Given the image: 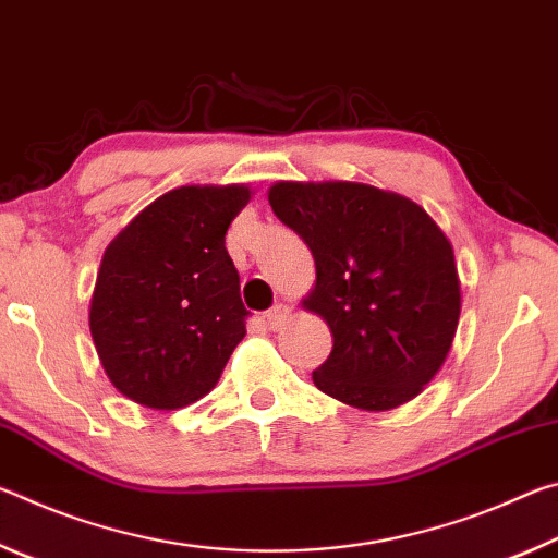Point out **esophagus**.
Returning a JSON list of instances; mask_svg holds the SVG:
<instances>
[{"label": "esophagus", "instance_id": "34e87169", "mask_svg": "<svg viewBox=\"0 0 558 558\" xmlns=\"http://www.w3.org/2000/svg\"><path fill=\"white\" fill-rule=\"evenodd\" d=\"M290 315V307L288 305H276V307H270L268 313H266V325L270 327V329H280L282 327V323H286V317Z\"/></svg>", "mask_w": 558, "mask_h": 558}]
</instances>
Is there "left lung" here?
Returning <instances> with one entry per match:
<instances>
[{"label": "left lung", "instance_id": "left-lung-1", "mask_svg": "<svg viewBox=\"0 0 558 558\" xmlns=\"http://www.w3.org/2000/svg\"><path fill=\"white\" fill-rule=\"evenodd\" d=\"M268 202L313 251L302 307L335 344L313 372L319 391L362 411H391L446 362L460 317L456 253L426 209L359 182H278Z\"/></svg>", "mask_w": 558, "mask_h": 558}]
</instances>
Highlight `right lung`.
Masks as SVG:
<instances>
[{
    "label": "right lung",
    "instance_id": "right-lung-1",
    "mask_svg": "<svg viewBox=\"0 0 558 558\" xmlns=\"http://www.w3.org/2000/svg\"><path fill=\"white\" fill-rule=\"evenodd\" d=\"M248 199L245 184L179 186L110 241L90 298V335L122 396L174 411L219 381L251 315L226 251V231Z\"/></svg>",
    "mask_w": 558,
    "mask_h": 558
}]
</instances>
